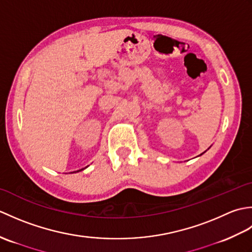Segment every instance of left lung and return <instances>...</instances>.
<instances>
[{
  "label": "left lung",
  "instance_id": "8db88e82",
  "mask_svg": "<svg viewBox=\"0 0 252 252\" xmlns=\"http://www.w3.org/2000/svg\"><path fill=\"white\" fill-rule=\"evenodd\" d=\"M202 154H203V153H202ZM202 154H201V155H202Z\"/></svg>",
  "mask_w": 252,
  "mask_h": 252
}]
</instances>
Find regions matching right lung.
Returning a JSON list of instances; mask_svg holds the SVG:
<instances>
[{
  "label": "right lung",
  "instance_id": "right-lung-1",
  "mask_svg": "<svg viewBox=\"0 0 252 252\" xmlns=\"http://www.w3.org/2000/svg\"><path fill=\"white\" fill-rule=\"evenodd\" d=\"M81 170H83V169H81ZM81 170H78V171H81ZM78 171H77V172H78Z\"/></svg>",
  "mask_w": 252,
  "mask_h": 252
}]
</instances>
